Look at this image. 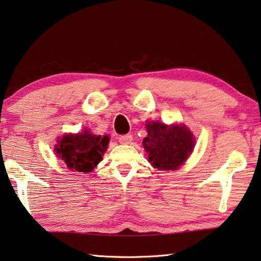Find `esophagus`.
<instances>
[{"label": "esophagus", "instance_id": "obj_1", "mask_svg": "<svg viewBox=\"0 0 261 261\" xmlns=\"http://www.w3.org/2000/svg\"><path fill=\"white\" fill-rule=\"evenodd\" d=\"M118 141H120V144H122V145H129L132 141V136L131 135L121 136L120 138H118Z\"/></svg>", "mask_w": 261, "mask_h": 261}]
</instances>
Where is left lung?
Wrapping results in <instances>:
<instances>
[{"label":"left lung","instance_id":"left-lung-1","mask_svg":"<svg viewBox=\"0 0 261 261\" xmlns=\"http://www.w3.org/2000/svg\"><path fill=\"white\" fill-rule=\"evenodd\" d=\"M143 146L148 161L159 170H176L187 161L194 147L193 134L183 124L148 122Z\"/></svg>","mask_w":261,"mask_h":261}]
</instances>
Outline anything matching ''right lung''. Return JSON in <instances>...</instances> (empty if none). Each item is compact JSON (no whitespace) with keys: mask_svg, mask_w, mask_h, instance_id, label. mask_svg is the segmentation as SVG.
<instances>
[{"mask_svg":"<svg viewBox=\"0 0 261 261\" xmlns=\"http://www.w3.org/2000/svg\"><path fill=\"white\" fill-rule=\"evenodd\" d=\"M55 145V153L68 169L78 173H91L102 160L109 144L108 136L92 135L88 130L82 134L65 135Z\"/></svg>","mask_w":261,"mask_h":261,"instance_id":"right-lung-1","label":"right lung"}]
</instances>
